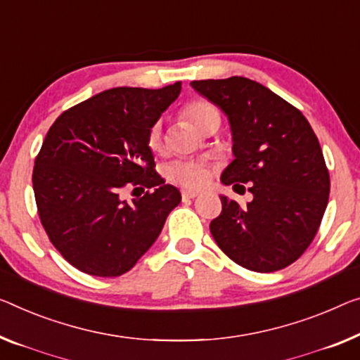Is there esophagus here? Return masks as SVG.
<instances>
[{
  "label": "esophagus",
  "mask_w": 360,
  "mask_h": 360,
  "mask_svg": "<svg viewBox=\"0 0 360 360\" xmlns=\"http://www.w3.org/2000/svg\"><path fill=\"white\" fill-rule=\"evenodd\" d=\"M181 197H182V200H191V198L198 197V192H194V191H182V192H181Z\"/></svg>",
  "instance_id": "esophagus-1"
}]
</instances>
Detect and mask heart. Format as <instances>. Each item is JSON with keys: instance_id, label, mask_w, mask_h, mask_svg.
Segmentation results:
<instances>
[{"instance_id": "obj_1", "label": "heart", "mask_w": 360, "mask_h": 360, "mask_svg": "<svg viewBox=\"0 0 360 360\" xmlns=\"http://www.w3.org/2000/svg\"><path fill=\"white\" fill-rule=\"evenodd\" d=\"M182 116L187 117L192 124L200 129L203 132L212 124H219L221 122V115L217 106L208 100H194L189 101L182 108ZM147 146L152 152L158 153L163 150L165 136L162 122H155L148 129L147 134ZM165 176L169 182L176 186L186 187V189H202L208 184L212 178L210 166L203 162H194V160H178L166 166Z\"/></svg>"}]
</instances>
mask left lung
<instances>
[{
  "mask_svg": "<svg viewBox=\"0 0 360 360\" xmlns=\"http://www.w3.org/2000/svg\"><path fill=\"white\" fill-rule=\"evenodd\" d=\"M191 85L231 124L234 160L223 184H249L254 195L244 207L221 197L223 210L210 223L213 239L248 270L286 268L307 250L328 203L330 173L314 129L296 106L255 80L234 76Z\"/></svg>",
  "mask_w": 360,
  "mask_h": 360,
  "instance_id": "left-lung-1",
  "label": "left lung"
}]
</instances>
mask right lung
Masks as SVG:
<instances>
[{
  "label": "right lung",
  "instance_id": "1",
  "mask_svg": "<svg viewBox=\"0 0 360 360\" xmlns=\"http://www.w3.org/2000/svg\"><path fill=\"white\" fill-rule=\"evenodd\" d=\"M181 82L105 90L58 116L35 158L34 194L56 250L92 276H121L137 264L181 202L155 171L147 134L178 98ZM146 194L132 204L122 192Z\"/></svg>",
  "mask_w": 360,
  "mask_h": 360
}]
</instances>
